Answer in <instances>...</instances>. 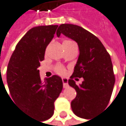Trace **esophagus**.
I'll list each match as a JSON object with an SVG mask.
<instances>
[{
  "mask_svg": "<svg viewBox=\"0 0 126 126\" xmlns=\"http://www.w3.org/2000/svg\"><path fill=\"white\" fill-rule=\"evenodd\" d=\"M62 82H63V87L64 88H68V79L63 78H62Z\"/></svg>",
  "mask_w": 126,
  "mask_h": 126,
  "instance_id": "1",
  "label": "esophagus"
}]
</instances>
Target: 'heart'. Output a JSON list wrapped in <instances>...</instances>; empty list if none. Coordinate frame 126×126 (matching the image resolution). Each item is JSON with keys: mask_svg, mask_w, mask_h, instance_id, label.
<instances>
[{"mask_svg": "<svg viewBox=\"0 0 126 126\" xmlns=\"http://www.w3.org/2000/svg\"><path fill=\"white\" fill-rule=\"evenodd\" d=\"M71 42H73L71 41H64L63 43H71ZM65 68L64 67H63L62 65H58L56 68H55V71L56 73L59 74H64L65 73Z\"/></svg>", "mask_w": 126, "mask_h": 126, "instance_id": "obj_1", "label": "heart"}]
</instances>
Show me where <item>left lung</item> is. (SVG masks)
<instances>
[{
    "instance_id": "left-lung-1",
    "label": "left lung",
    "mask_w": 126,
    "mask_h": 126,
    "mask_svg": "<svg viewBox=\"0 0 126 126\" xmlns=\"http://www.w3.org/2000/svg\"><path fill=\"white\" fill-rule=\"evenodd\" d=\"M78 42L80 55L68 84L77 96L71 106L78 117L89 119L108 106L115 84V75L110 54L100 40L91 32L73 24H62L57 30ZM83 77L80 85L74 79Z\"/></svg>"
}]
</instances>
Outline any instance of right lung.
I'll list each match as a JSON object with an SVG mask.
<instances>
[{
	"instance_id": "obj_1",
	"label": "right lung",
	"mask_w": 126,
	"mask_h": 126,
	"mask_svg": "<svg viewBox=\"0 0 126 126\" xmlns=\"http://www.w3.org/2000/svg\"><path fill=\"white\" fill-rule=\"evenodd\" d=\"M58 26H39L30 30L17 43L7 70L14 103L41 122L52 116L54 103L63 88L60 77L53 75L42 80L38 70Z\"/></svg>"
}]
</instances>
